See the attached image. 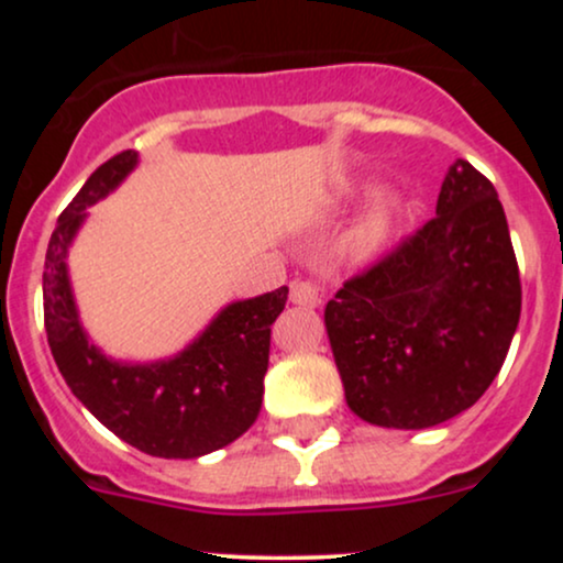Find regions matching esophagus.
I'll return each instance as SVG.
<instances>
[{
	"instance_id": "esophagus-1",
	"label": "esophagus",
	"mask_w": 563,
	"mask_h": 563,
	"mask_svg": "<svg viewBox=\"0 0 563 563\" xmlns=\"http://www.w3.org/2000/svg\"><path fill=\"white\" fill-rule=\"evenodd\" d=\"M322 299V286L314 277H296L290 283V301L299 303V307H318Z\"/></svg>"
}]
</instances>
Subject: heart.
Returning a JSON list of instances; mask_svg holds the SVG:
<instances>
[{
    "mask_svg": "<svg viewBox=\"0 0 563 563\" xmlns=\"http://www.w3.org/2000/svg\"><path fill=\"white\" fill-rule=\"evenodd\" d=\"M394 219H397V200L391 196H380L376 203H373L371 214L365 217L363 228L357 230V245H363V249H376V245L391 232Z\"/></svg>",
    "mask_w": 563,
    "mask_h": 563,
    "instance_id": "b5f03b06",
    "label": "heart"
}]
</instances>
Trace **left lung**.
Returning <instances> with one entry per match:
<instances>
[{"label": "left lung", "mask_w": 563, "mask_h": 563, "mask_svg": "<svg viewBox=\"0 0 563 563\" xmlns=\"http://www.w3.org/2000/svg\"><path fill=\"white\" fill-rule=\"evenodd\" d=\"M521 280L493 183L457 158L437 217L352 275L325 307L346 405L386 429L468 410L500 373Z\"/></svg>", "instance_id": "left-lung-1"}]
</instances>
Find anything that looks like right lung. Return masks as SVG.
I'll return each mask as SVG.
<instances>
[{
    "instance_id": "obj_1",
    "label": "right lung",
    "mask_w": 563,
    "mask_h": 563,
    "mask_svg": "<svg viewBox=\"0 0 563 563\" xmlns=\"http://www.w3.org/2000/svg\"><path fill=\"white\" fill-rule=\"evenodd\" d=\"M137 164L121 151L97 166L57 219L44 256V328L57 371L81 405L115 437L156 457H200L251 429L262 410L269 333L288 288L230 303L174 360L121 365L89 344L70 296L66 254L84 209L106 198Z\"/></svg>"
}]
</instances>
